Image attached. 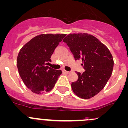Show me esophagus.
I'll use <instances>...</instances> for the list:
<instances>
[{
	"label": "esophagus",
	"mask_w": 128,
	"mask_h": 128,
	"mask_svg": "<svg viewBox=\"0 0 128 128\" xmlns=\"http://www.w3.org/2000/svg\"><path fill=\"white\" fill-rule=\"evenodd\" d=\"M62 73L65 74H68L70 73V72H68V71L65 70H64V69L62 70Z\"/></svg>",
	"instance_id": "esophagus-1"
}]
</instances>
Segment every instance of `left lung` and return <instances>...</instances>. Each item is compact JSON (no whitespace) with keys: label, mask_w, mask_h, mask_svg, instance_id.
I'll return each instance as SVG.
<instances>
[{"label":"left lung","mask_w":128,"mask_h":128,"mask_svg":"<svg viewBox=\"0 0 128 128\" xmlns=\"http://www.w3.org/2000/svg\"><path fill=\"white\" fill-rule=\"evenodd\" d=\"M75 60H82L85 70L77 72L78 78L71 84L74 92L82 99H90L104 88L112 74L114 60L107 47L88 34H70L63 39Z\"/></svg>","instance_id":"1"}]
</instances>
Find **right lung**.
I'll use <instances>...</instances> for the list:
<instances>
[{"mask_svg":"<svg viewBox=\"0 0 128 128\" xmlns=\"http://www.w3.org/2000/svg\"><path fill=\"white\" fill-rule=\"evenodd\" d=\"M65 34H41L24 45L17 58V68L22 82L32 92L46 93L54 86L62 72L46 66L55 48Z\"/></svg>","mask_w":128,"mask_h":128,"instance_id":"right-lung-1","label":"right lung"}]
</instances>
